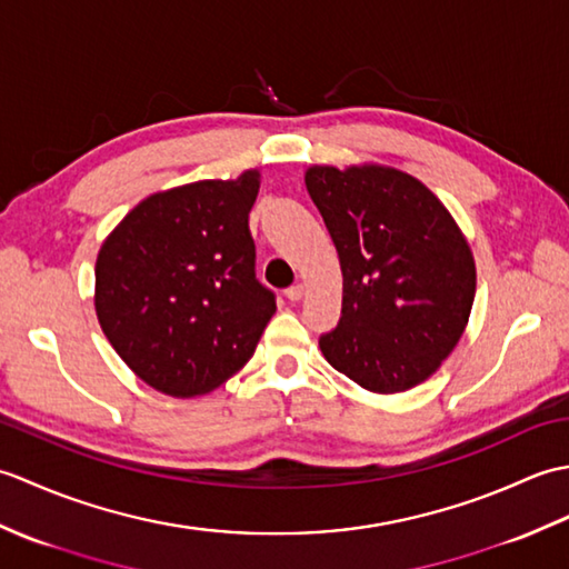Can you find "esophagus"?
I'll list each match as a JSON object with an SVG mask.
<instances>
[{"instance_id": "obj_1", "label": "esophagus", "mask_w": 569, "mask_h": 569, "mask_svg": "<svg viewBox=\"0 0 569 569\" xmlns=\"http://www.w3.org/2000/svg\"><path fill=\"white\" fill-rule=\"evenodd\" d=\"M303 296H306V288L300 286V283H298V286H291V288H286V298L293 300V303H298V300L303 298Z\"/></svg>"}]
</instances>
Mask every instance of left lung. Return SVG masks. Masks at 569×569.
Returning <instances> with one entry per match:
<instances>
[{
    "mask_svg": "<svg viewBox=\"0 0 569 569\" xmlns=\"http://www.w3.org/2000/svg\"><path fill=\"white\" fill-rule=\"evenodd\" d=\"M306 188L342 269L325 359L367 391L413 389L467 328L477 271L465 234L418 178L389 166H310Z\"/></svg>",
    "mask_w": 569,
    "mask_h": 569,
    "instance_id": "8db88e82",
    "label": "left lung"
}]
</instances>
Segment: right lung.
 <instances>
[{
  "label": "right lung",
  "instance_id": "add662e5",
  "mask_svg": "<svg viewBox=\"0 0 569 569\" xmlns=\"http://www.w3.org/2000/svg\"><path fill=\"white\" fill-rule=\"evenodd\" d=\"M257 192L259 171L153 192L104 239L94 263L100 328L156 391L217 389L251 359L276 312L253 269Z\"/></svg>",
  "mask_w": 569,
  "mask_h": 569
}]
</instances>
